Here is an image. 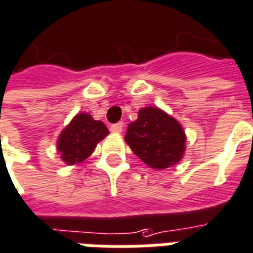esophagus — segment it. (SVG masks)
<instances>
[{"label": "esophagus", "mask_w": 253, "mask_h": 253, "mask_svg": "<svg viewBox=\"0 0 253 253\" xmlns=\"http://www.w3.org/2000/svg\"><path fill=\"white\" fill-rule=\"evenodd\" d=\"M123 128H124V124L118 123L112 125V126H110V130H112L113 133H121V132H123Z\"/></svg>", "instance_id": "obj_1"}]
</instances>
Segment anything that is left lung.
Returning <instances> with one entry per match:
<instances>
[{
  "label": "left lung",
  "mask_w": 253,
  "mask_h": 253,
  "mask_svg": "<svg viewBox=\"0 0 253 253\" xmlns=\"http://www.w3.org/2000/svg\"><path fill=\"white\" fill-rule=\"evenodd\" d=\"M187 136L174 117L162 109L141 107L137 120L126 128L125 141L136 155L151 168L164 170L180 164L185 152Z\"/></svg>",
  "instance_id": "left-lung-1"
}]
</instances>
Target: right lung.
<instances>
[{
  "label": "right lung",
  "mask_w": 253,
  "mask_h": 253,
  "mask_svg": "<svg viewBox=\"0 0 253 253\" xmlns=\"http://www.w3.org/2000/svg\"><path fill=\"white\" fill-rule=\"evenodd\" d=\"M107 135L109 129L102 121L94 120L88 113H78L58 136L57 151L66 165L82 164Z\"/></svg>",
  "instance_id": "right-lung-1"
}]
</instances>
